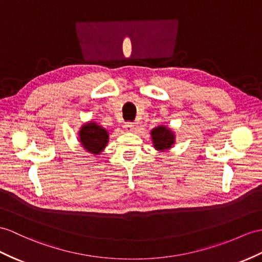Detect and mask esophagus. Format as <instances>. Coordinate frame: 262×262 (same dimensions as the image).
<instances>
[{"label":"esophagus","mask_w":262,"mask_h":262,"mask_svg":"<svg viewBox=\"0 0 262 262\" xmlns=\"http://www.w3.org/2000/svg\"><path fill=\"white\" fill-rule=\"evenodd\" d=\"M133 126H135V123L133 122H125L124 123V129L126 131H131L133 129Z\"/></svg>","instance_id":"obj_1"}]
</instances>
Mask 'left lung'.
<instances>
[{"instance_id": "obj_1", "label": "left lung", "mask_w": 262, "mask_h": 262, "mask_svg": "<svg viewBox=\"0 0 262 262\" xmlns=\"http://www.w3.org/2000/svg\"><path fill=\"white\" fill-rule=\"evenodd\" d=\"M152 141L157 150H167L170 149L171 145L174 143V135L170 129L163 125H160L153 129L151 132Z\"/></svg>"}]
</instances>
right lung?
<instances>
[{"instance_id":"right-lung-1","label":"right lung","mask_w":262,"mask_h":262,"mask_svg":"<svg viewBox=\"0 0 262 262\" xmlns=\"http://www.w3.org/2000/svg\"><path fill=\"white\" fill-rule=\"evenodd\" d=\"M79 135L83 148L93 155H100L109 141V133L95 122L82 125Z\"/></svg>"}]
</instances>
